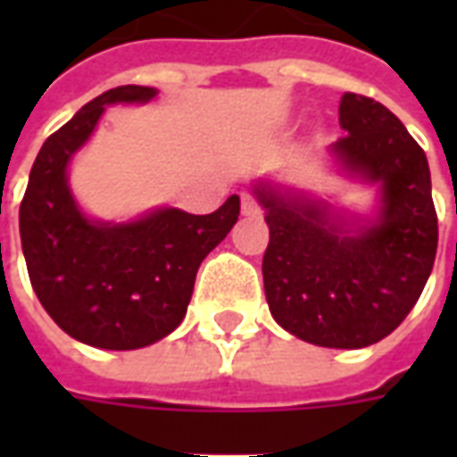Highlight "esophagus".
I'll return each mask as SVG.
<instances>
[{"label":"esophagus","mask_w":457,"mask_h":457,"mask_svg":"<svg viewBox=\"0 0 457 457\" xmlns=\"http://www.w3.org/2000/svg\"><path fill=\"white\" fill-rule=\"evenodd\" d=\"M259 200L252 193H242V215H259Z\"/></svg>","instance_id":"obj_1"}]
</instances>
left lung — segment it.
I'll list each match as a JSON object with an SVG mask.
<instances>
[{
	"label": "left lung",
	"instance_id": "obj_1",
	"mask_svg": "<svg viewBox=\"0 0 457 457\" xmlns=\"http://www.w3.org/2000/svg\"><path fill=\"white\" fill-rule=\"evenodd\" d=\"M340 127L347 134L333 154L382 183V220L347 237L323 205L257 188L269 225L262 274L278 326L306 343L354 350L379 343L416 306L431 277L438 218L426 154L396 114L345 93Z\"/></svg>",
	"mask_w": 457,
	"mask_h": 457
}]
</instances>
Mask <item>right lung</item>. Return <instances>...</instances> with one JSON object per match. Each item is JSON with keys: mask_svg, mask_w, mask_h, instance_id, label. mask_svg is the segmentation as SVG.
I'll return each mask as SVG.
<instances>
[{"mask_svg": "<svg viewBox=\"0 0 457 457\" xmlns=\"http://www.w3.org/2000/svg\"><path fill=\"white\" fill-rule=\"evenodd\" d=\"M154 95L120 85L85 104L44 141L19 208L21 249L41 306L68 336L103 350H137L176 330L200 262L239 215L237 195L210 215L166 208L131 225H95L75 208L65 166L104 104L146 103Z\"/></svg>", "mask_w": 457, "mask_h": 457, "instance_id": "obj_1", "label": "right lung"}]
</instances>
